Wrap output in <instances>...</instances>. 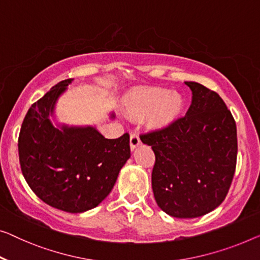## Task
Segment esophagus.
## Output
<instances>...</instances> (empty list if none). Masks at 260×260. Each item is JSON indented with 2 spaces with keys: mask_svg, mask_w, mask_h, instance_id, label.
Instances as JSON below:
<instances>
[{
  "mask_svg": "<svg viewBox=\"0 0 260 260\" xmlns=\"http://www.w3.org/2000/svg\"><path fill=\"white\" fill-rule=\"evenodd\" d=\"M140 138H139L138 134H131V138H129V146H131V149H134L137 148V147L140 145Z\"/></svg>",
  "mask_w": 260,
  "mask_h": 260,
  "instance_id": "1",
  "label": "esophagus"
}]
</instances>
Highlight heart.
Segmentation results:
<instances>
[{
	"label": "heart",
	"mask_w": 260,
	"mask_h": 260,
	"mask_svg": "<svg viewBox=\"0 0 260 260\" xmlns=\"http://www.w3.org/2000/svg\"><path fill=\"white\" fill-rule=\"evenodd\" d=\"M184 108L179 93L164 87H148L134 93L129 103V113L135 118L148 117L154 128H165L180 118Z\"/></svg>",
	"instance_id": "b5f03b06"
}]
</instances>
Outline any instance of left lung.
I'll list each match as a JSON object with an SVG mask.
<instances>
[{"label":"left lung","mask_w":260,"mask_h":260,"mask_svg":"<svg viewBox=\"0 0 260 260\" xmlns=\"http://www.w3.org/2000/svg\"><path fill=\"white\" fill-rule=\"evenodd\" d=\"M187 114L165 128L140 134L152 146V188L166 214L195 218L225 200L237 162V128L218 93L195 81Z\"/></svg>","instance_id":"8db88e82"}]
</instances>
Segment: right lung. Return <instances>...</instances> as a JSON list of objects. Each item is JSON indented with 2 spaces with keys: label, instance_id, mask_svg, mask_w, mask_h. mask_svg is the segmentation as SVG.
<instances>
[{
  "label": "right lung",
  "instance_id": "add662e5",
  "mask_svg": "<svg viewBox=\"0 0 260 260\" xmlns=\"http://www.w3.org/2000/svg\"><path fill=\"white\" fill-rule=\"evenodd\" d=\"M72 79L61 80L26 112L18 135L22 174L36 195L68 212L95 208L131 156L129 134L104 138L93 127H53V105Z\"/></svg>",
  "mask_w": 260,
  "mask_h": 260
}]
</instances>
